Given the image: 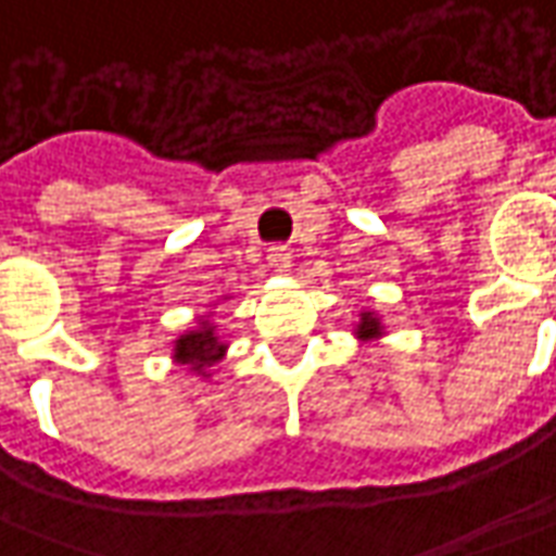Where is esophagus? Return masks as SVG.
<instances>
[{
    "mask_svg": "<svg viewBox=\"0 0 556 556\" xmlns=\"http://www.w3.org/2000/svg\"><path fill=\"white\" fill-rule=\"evenodd\" d=\"M267 265L274 267L277 274H286L291 267V252L286 247H270L267 250Z\"/></svg>",
    "mask_w": 556,
    "mask_h": 556,
    "instance_id": "obj_1",
    "label": "esophagus"
}]
</instances>
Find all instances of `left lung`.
Masks as SVG:
<instances>
[{
	"mask_svg": "<svg viewBox=\"0 0 556 556\" xmlns=\"http://www.w3.org/2000/svg\"><path fill=\"white\" fill-rule=\"evenodd\" d=\"M355 337H358L361 343H376V340H382V337H386V325H382V318L376 316V313H370V309L358 313Z\"/></svg>",
	"mask_w": 556,
	"mask_h": 556,
	"instance_id": "obj_1",
	"label": "left lung"
}]
</instances>
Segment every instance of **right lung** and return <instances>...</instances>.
<instances>
[{
  "instance_id": "right-lung-1",
  "label": "right lung",
  "mask_w": 556,
  "mask_h": 556,
  "mask_svg": "<svg viewBox=\"0 0 556 556\" xmlns=\"http://www.w3.org/2000/svg\"><path fill=\"white\" fill-rule=\"evenodd\" d=\"M225 352H228V343L216 333L213 316H198L195 328H189L174 340V355L170 358L189 367V372L211 379V367H216L225 358Z\"/></svg>"
}]
</instances>
